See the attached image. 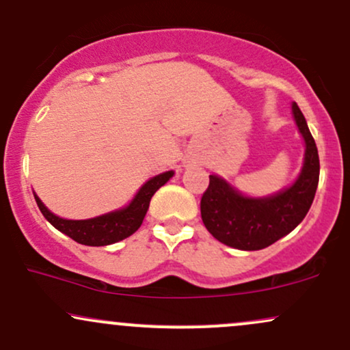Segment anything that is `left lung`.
Listing matches in <instances>:
<instances>
[{"instance_id": "1", "label": "left lung", "mask_w": 350, "mask_h": 350, "mask_svg": "<svg viewBox=\"0 0 350 350\" xmlns=\"http://www.w3.org/2000/svg\"><path fill=\"white\" fill-rule=\"evenodd\" d=\"M293 112L306 142L304 165L293 187L268 198H248L219 176L210 175L200 210L206 230L223 245L245 251L268 248L308 215L319 183V154L296 102Z\"/></svg>"}]
</instances>
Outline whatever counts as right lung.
<instances>
[{
    "label": "right lung",
    "mask_w": 350,
    "mask_h": 350,
    "mask_svg": "<svg viewBox=\"0 0 350 350\" xmlns=\"http://www.w3.org/2000/svg\"><path fill=\"white\" fill-rule=\"evenodd\" d=\"M172 175H174V172H165V174L154 176V178L148 180L140 188L139 193L132 200L131 205L122 208V210L112 211V213L102 215V217L90 219L59 218L42 205V202L36 195H34V198H36L39 210L44 215V218L54 228H57L61 233L68 234L69 238L81 243V245L105 246L131 237L132 233H135L139 230L145 218V213L148 210V205H150L152 196H154V193L160 187L165 185L172 178Z\"/></svg>",
    "instance_id": "right-lung-1"
}]
</instances>
